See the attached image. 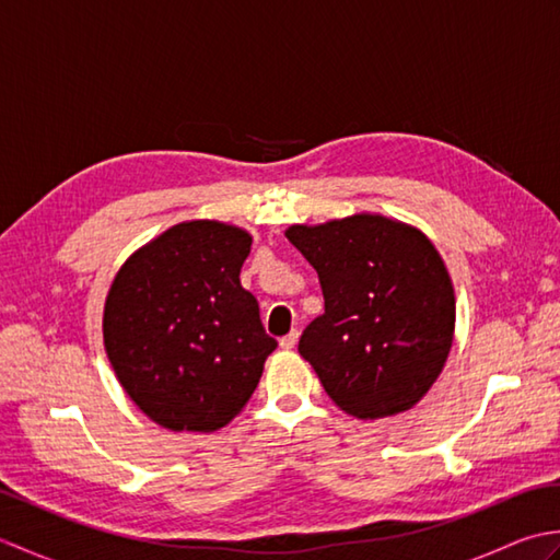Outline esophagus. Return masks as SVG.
Here are the masks:
<instances>
[{
    "label": "esophagus",
    "mask_w": 560,
    "mask_h": 560,
    "mask_svg": "<svg viewBox=\"0 0 560 560\" xmlns=\"http://www.w3.org/2000/svg\"><path fill=\"white\" fill-rule=\"evenodd\" d=\"M281 349H287V351H291L295 343H299V329H293V331H289L287 337H281Z\"/></svg>",
    "instance_id": "obj_1"
}]
</instances>
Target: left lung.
Instances as JSON below:
<instances>
[{
  "mask_svg": "<svg viewBox=\"0 0 560 560\" xmlns=\"http://www.w3.org/2000/svg\"><path fill=\"white\" fill-rule=\"evenodd\" d=\"M311 261L325 313L299 351L329 399L355 419L411 409L443 373L455 339V289L416 225L361 211L287 229Z\"/></svg>",
  "mask_w": 560,
  "mask_h": 560,
  "instance_id": "obj_1",
  "label": "left lung"
}]
</instances>
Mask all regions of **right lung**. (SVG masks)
<instances>
[{
    "instance_id": "add662e5",
    "label": "right lung",
    "mask_w": 560,
    "mask_h": 560,
    "mask_svg": "<svg viewBox=\"0 0 560 560\" xmlns=\"http://www.w3.org/2000/svg\"><path fill=\"white\" fill-rule=\"evenodd\" d=\"M253 235L197 219L127 257L103 307V343L127 397L168 431L211 433L243 411L277 349L241 287Z\"/></svg>"
}]
</instances>
